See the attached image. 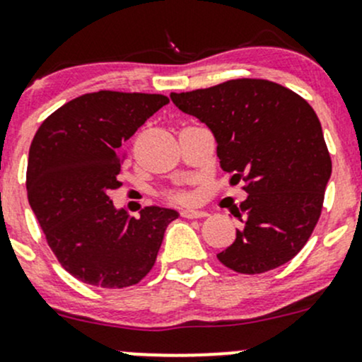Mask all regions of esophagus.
Masks as SVG:
<instances>
[{"mask_svg": "<svg viewBox=\"0 0 362 362\" xmlns=\"http://www.w3.org/2000/svg\"><path fill=\"white\" fill-rule=\"evenodd\" d=\"M206 211L204 210H196V208H184L182 210V217L185 218H202V217H206Z\"/></svg>", "mask_w": 362, "mask_h": 362, "instance_id": "1", "label": "esophagus"}]
</instances>
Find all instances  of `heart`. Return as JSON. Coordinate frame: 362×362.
<instances>
[{
	"instance_id": "b5f03b06",
	"label": "heart",
	"mask_w": 362,
	"mask_h": 362,
	"mask_svg": "<svg viewBox=\"0 0 362 362\" xmlns=\"http://www.w3.org/2000/svg\"><path fill=\"white\" fill-rule=\"evenodd\" d=\"M170 198L178 199V202H184V199H187V194H184V192H173V194H171Z\"/></svg>"
}]
</instances>
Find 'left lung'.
Wrapping results in <instances>:
<instances>
[{"label":"left lung","instance_id":"obj_1","mask_svg":"<svg viewBox=\"0 0 362 362\" xmlns=\"http://www.w3.org/2000/svg\"><path fill=\"white\" fill-rule=\"evenodd\" d=\"M170 98L214 133L229 182L247 184V199L231 208L242 228L218 261L247 275L291 261L319 221L331 177L313 108L287 87L261 78L228 80Z\"/></svg>","mask_w":362,"mask_h":362}]
</instances>
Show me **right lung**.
<instances>
[{
	"label": "right lung",
	"instance_id": "add662e5",
	"mask_svg": "<svg viewBox=\"0 0 362 362\" xmlns=\"http://www.w3.org/2000/svg\"><path fill=\"white\" fill-rule=\"evenodd\" d=\"M168 103L163 94H83L47 117L33 138L29 204L57 261L80 282L105 289L138 284L178 218L163 206H145L134 218L108 196L120 185L124 144Z\"/></svg>",
	"mask_w": 362,
	"mask_h": 362
}]
</instances>
